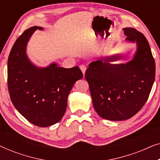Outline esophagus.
<instances>
[{"label": "esophagus", "instance_id": "34e87169", "mask_svg": "<svg viewBox=\"0 0 160 160\" xmlns=\"http://www.w3.org/2000/svg\"><path fill=\"white\" fill-rule=\"evenodd\" d=\"M80 69H81V71H82V72L83 75L84 76L85 72H86V70H87L86 66H85V65H81V66H80Z\"/></svg>", "mask_w": 160, "mask_h": 160}]
</instances>
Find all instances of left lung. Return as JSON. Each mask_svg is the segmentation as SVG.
I'll return each mask as SVG.
<instances>
[{
  "label": "left lung",
  "instance_id": "left-lung-1",
  "mask_svg": "<svg viewBox=\"0 0 160 160\" xmlns=\"http://www.w3.org/2000/svg\"><path fill=\"white\" fill-rule=\"evenodd\" d=\"M125 41L136 44L132 60L122 54L100 57L85 73L94 108L100 117L111 121L128 119L147 101L155 79V62L146 37L135 28L123 29Z\"/></svg>",
  "mask_w": 160,
  "mask_h": 160
}]
</instances>
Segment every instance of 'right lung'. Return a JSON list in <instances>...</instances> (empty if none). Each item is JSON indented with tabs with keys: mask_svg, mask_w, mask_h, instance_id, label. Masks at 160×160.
I'll list each match as a JSON object with an SVG mask.
<instances>
[{
	"mask_svg": "<svg viewBox=\"0 0 160 160\" xmlns=\"http://www.w3.org/2000/svg\"><path fill=\"white\" fill-rule=\"evenodd\" d=\"M26 30L15 41L8 59V88L13 105L34 125L46 128L58 123L66 111L68 97L83 74L78 66L65 68L52 62L47 67L33 64L27 46L36 30Z\"/></svg>",
	"mask_w": 160,
	"mask_h": 160,
	"instance_id": "right-lung-1",
	"label": "right lung"
}]
</instances>
